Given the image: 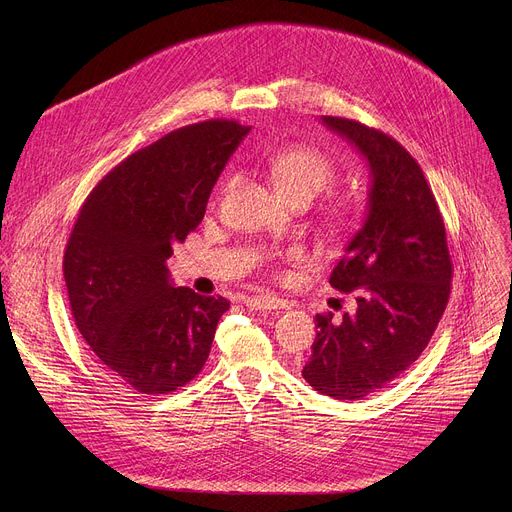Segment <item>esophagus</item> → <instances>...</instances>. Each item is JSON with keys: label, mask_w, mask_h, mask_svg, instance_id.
<instances>
[{"label": "esophagus", "mask_w": 512, "mask_h": 512, "mask_svg": "<svg viewBox=\"0 0 512 512\" xmlns=\"http://www.w3.org/2000/svg\"><path fill=\"white\" fill-rule=\"evenodd\" d=\"M243 304L251 310H263V312H271V310H283L287 308V302L279 300V298H271V296H253V298H245Z\"/></svg>", "instance_id": "1"}]
</instances>
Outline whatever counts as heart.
<instances>
[{"label":"heart","instance_id":"heart-1","mask_svg":"<svg viewBox=\"0 0 512 512\" xmlns=\"http://www.w3.org/2000/svg\"><path fill=\"white\" fill-rule=\"evenodd\" d=\"M267 170L273 184L287 200H312L336 178V164L332 158L316 148H308V145H287V148L269 154ZM328 214L334 225L346 223L348 212L344 204H328ZM300 255V251H294V257Z\"/></svg>","mask_w":512,"mask_h":512}]
</instances>
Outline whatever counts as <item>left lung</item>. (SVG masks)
I'll return each instance as SVG.
<instances>
[{"label":"left lung","mask_w":512,"mask_h":512,"mask_svg":"<svg viewBox=\"0 0 512 512\" xmlns=\"http://www.w3.org/2000/svg\"><path fill=\"white\" fill-rule=\"evenodd\" d=\"M367 160V216L332 269L330 285L356 294V312L316 316L304 379L322 395L356 401L419 358L448 306L452 259L444 218L411 154L379 129L322 115Z\"/></svg>","instance_id":"obj_1"}]
</instances>
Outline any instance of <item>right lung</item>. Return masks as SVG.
<instances>
[{"instance_id":"1","label":"right lung","mask_w":512,"mask_h":512,"mask_svg":"<svg viewBox=\"0 0 512 512\" xmlns=\"http://www.w3.org/2000/svg\"><path fill=\"white\" fill-rule=\"evenodd\" d=\"M251 127L210 119L180 127L115 166L87 196L64 253L77 328L105 367L143 395L190 383L229 300L174 287L166 261Z\"/></svg>"}]
</instances>
